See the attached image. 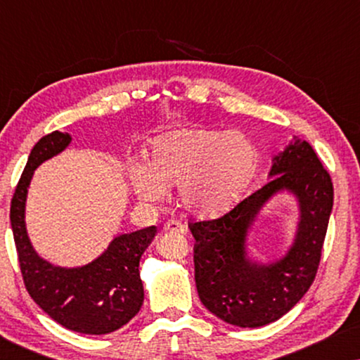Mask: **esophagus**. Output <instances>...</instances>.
I'll return each mask as SVG.
<instances>
[{
  "instance_id": "obj_1",
  "label": "esophagus",
  "mask_w": 360,
  "mask_h": 360,
  "mask_svg": "<svg viewBox=\"0 0 360 360\" xmlns=\"http://www.w3.org/2000/svg\"><path fill=\"white\" fill-rule=\"evenodd\" d=\"M185 224L180 223V221L176 219H169L164 226V231H174V233H185Z\"/></svg>"
}]
</instances>
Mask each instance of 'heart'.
Instances as JSON below:
<instances>
[{"label": "heart", "instance_id": "1", "mask_svg": "<svg viewBox=\"0 0 360 360\" xmlns=\"http://www.w3.org/2000/svg\"><path fill=\"white\" fill-rule=\"evenodd\" d=\"M257 149L239 131L184 127L152 142L147 162H134L131 181L147 203L164 200L167 186L179 185L180 205L200 218L233 208L252 179Z\"/></svg>", "mask_w": 360, "mask_h": 360}]
</instances>
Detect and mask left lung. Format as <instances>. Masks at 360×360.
Instances as JSON below:
<instances>
[{"label":"left lung","instance_id":"8db88e82","mask_svg":"<svg viewBox=\"0 0 360 360\" xmlns=\"http://www.w3.org/2000/svg\"><path fill=\"white\" fill-rule=\"evenodd\" d=\"M270 179L228 213L195 221V282L201 303L223 321L240 328H259L288 313L316 277L329 214L333 181L307 141L290 142L274 159ZM299 196L302 221L295 245L280 263L262 268L243 257V236L263 201L277 189Z\"/></svg>","mask_w":360,"mask_h":360}]
</instances>
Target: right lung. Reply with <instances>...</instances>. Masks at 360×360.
<instances>
[{
    "instance_id": "obj_1",
    "label": "right lung",
    "mask_w": 360,
    "mask_h": 360,
    "mask_svg": "<svg viewBox=\"0 0 360 360\" xmlns=\"http://www.w3.org/2000/svg\"><path fill=\"white\" fill-rule=\"evenodd\" d=\"M67 132L44 136L29 154L11 198V228L24 287L31 298L63 328L83 334L116 331L136 316L144 302L139 260L157 233L155 226L122 234L91 264L80 269L53 267L34 252L24 226V205L34 169L62 152Z\"/></svg>"
}]
</instances>
